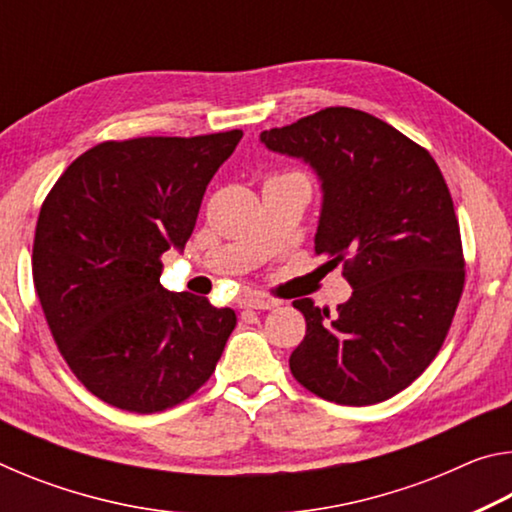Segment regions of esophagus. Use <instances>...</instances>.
I'll return each instance as SVG.
<instances>
[{
    "label": "esophagus",
    "instance_id": "1",
    "mask_svg": "<svg viewBox=\"0 0 512 512\" xmlns=\"http://www.w3.org/2000/svg\"><path fill=\"white\" fill-rule=\"evenodd\" d=\"M239 307H244V309H257V311H266V309H273V307H277V300L264 298V296H246L244 300L239 302Z\"/></svg>",
    "mask_w": 512,
    "mask_h": 512
}]
</instances>
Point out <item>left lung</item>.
I'll use <instances>...</instances> for the list:
<instances>
[{"label":"left lung","instance_id":"left-lung-1","mask_svg":"<svg viewBox=\"0 0 512 512\" xmlns=\"http://www.w3.org/2000/svg\"><path fill=\"white\" fill-rule=\"evenodd\" d=\"M320 183L316 255L343 259L352 296L336 316L293 302L307 334L293 377L323 400L366 406L404 391L436 357L463 293L452 196L431 155L386 121L325 108L259 135Z\"/></svg>","mask_w":512,"mask_h":512}]
</instances>
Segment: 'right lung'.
<instances>
[{
  "mask_svg": "<svg viewBox=\"0 0 512 512\" xmlns=\"http://www.w3.org/2000/svg\"><path fill=\"white\" fill-rule=\"evenodd\" d=\"M241 131L103 142L42 203L33 282L67 366L99 400L153 413L201 388L237 325L230 307L160 284Z\"/></svg>",
  "mask_w": 512,
  "mask_h": 512,
  "instance_id": "1",
  "label": "right lung"
}]
</instances>
